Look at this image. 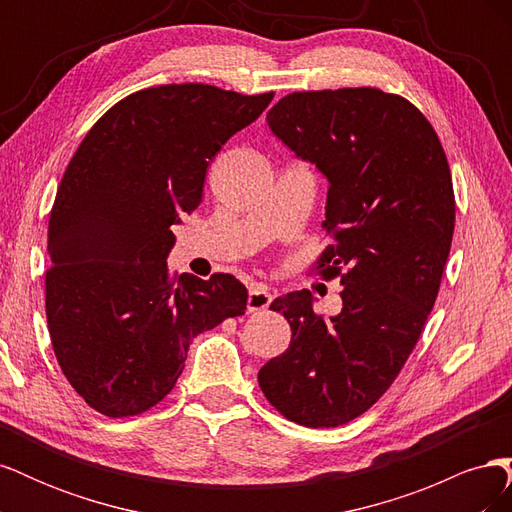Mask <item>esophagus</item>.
Instances as JSON below:
<instances>
[{
    "label": "esophagus",
    "instance_id": "1",
    "mask_svg": "<svg viewBox=\"0 0 512 512\" xmlns=\"http://www.w3.org/2000/svg\"><path fill=\"white\" fill-rule=\"evenodd\" d=\"M273 301V294L262 286V284H256L252 286L250 294H247V312H262V309H267Z\"/></svg>",
    "mask_w": 512,
    "mask_h": 512
}]
</instances>
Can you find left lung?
Instances as JSON below:
<instances>
[{"label":"left lung","instance_id":"obj_1","mask_svg":"<svg viewBox=\"0 0 512 512\" xmlns=\"http://www.w3.org/2000/svg\"><path fill=\"white\" fill-rule=\"evenodd\" d=\"M267 123L329 179L331 243L316 271L342 280L344 307L324 320L309 290L277 297L292 337L258 384L288 421L337 427L386 393L436 303L455 230L451 168L425 115L376 87L294 91Z\"/></svg>","mask_w":512,"mask_h":512}]
</instances>
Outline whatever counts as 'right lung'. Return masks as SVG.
<instances>
[{
	"instance_id": "add662e5",
	"label": "right lung",
	"mask_w": 512,
	"mask_h": 512,
	"mask_svg": "<svg viewBox=\"0 0 512 512\" xmlns=\"http://www.w3.org/2000/svg\"><path fill=\"white\" fill-rule=\"evenodd\" d=\"M273 91L203 83L141 89L94 123L49 220L46 322L64 376L104 416H136L173 391L192 337L245 314L228 273L173 277L170 226L203 200L207 166Z\"/></svg>"
}]
</instances>
